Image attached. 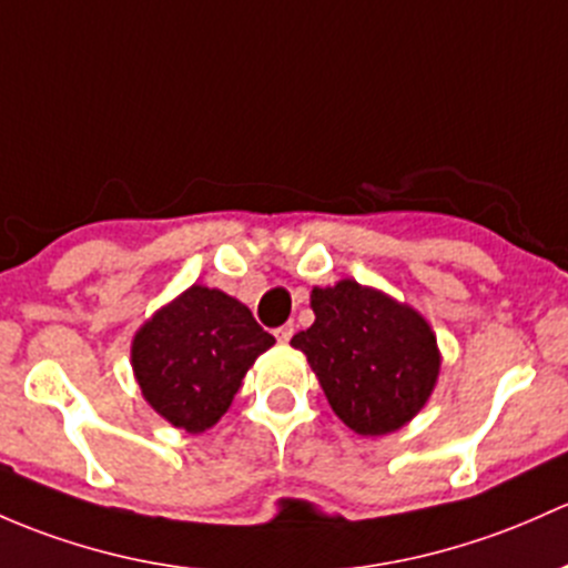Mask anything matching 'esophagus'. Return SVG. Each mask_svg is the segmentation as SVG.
Here are the masks:
<instances>
[{"label":"esophagus","instance_id":"obj_1","mask_svg":"<svg viewBox=\"0 0 568 568\" xmlns=\"http://www.w3.org/2000/svg\"><path fill=\"white\" fill-rule=\"evenodd\" d=\"M274 337H277L280 343H288V339L294 337V324H285L280 326V329H274Z\"/></svg>","mask_w":568,"mask_h":568}]
</instances>
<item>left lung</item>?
Masks as SVG:
<instances>
[{"mask_svg":"<svg viewBox=\"0 0 568 568\" xmlns=\"http://www.w3.org/2000/svg\"><path fill=\"white\" fill-rule=\"evenodd\" d=\"M315 324L291 345L307 356L332 410L359 435L408 425L429 399L440 369L433 329L414 307L339 280L313 288Z\"/></svg>","mask_w":568,"mask_h":568,"instance_id":"left-lung-1","label":"left lung"}]
</instances>
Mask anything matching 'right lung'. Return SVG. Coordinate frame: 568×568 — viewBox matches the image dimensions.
<instances>
[{
	"mask_svg": "<svg viewBox=\"0 0 568 568\" xmlns=\"http://www.w3.org/2000/svg\"><path fill=\"white\" fill-rule=\"evenodd\" d=\"M274 337L234 296L190 285L135 332L130 359L146 403L187 433L217 425Z\"/></svg>",
	"mask_w": 568,
	"mask_h": 568,
	"instance_id": "add662e5",
	"label": "right lung"
}]
</instances>
